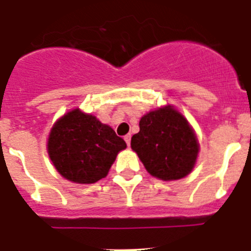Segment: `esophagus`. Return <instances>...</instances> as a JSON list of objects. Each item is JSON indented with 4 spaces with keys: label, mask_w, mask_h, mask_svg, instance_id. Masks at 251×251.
Wrapping results in <instances>:
<instances>
[{
    "label": "esophagus",
    "mask_w": 251,
    "mask_h": 251,
    "mask_svg": "<svg viewBox=\"0 0 251 251\" xmlns=\"http://www.w3.org/2000/svg\"><path fill=\"white\" fill-rule=\"evenodd\" d=\"M130 138H132V135L130 134H127L126 137H124V141H126V143H127L128 147L130 146Z\"/></svg>",
    "instance_id": "1"
}]
</instances>
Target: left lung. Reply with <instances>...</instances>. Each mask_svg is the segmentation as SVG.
<instances>
[{
  "mask_svg": "<svg viewBox=\"0 0 251 251\" xmlns=\"http://www.w3.org/2000/svg\"><path fill=\"white\" fill-rule=\"evenodd\" d=\"M130 147L151 176L165 181L192 173L199 154L194 129L183 114L167 104L144 114Z\"/></svg>",
  "mask_w": 251,
  "mask_h": 251,
  "instance_id": "left-lung-1",
  "label": "left lung"
}]
</instances>
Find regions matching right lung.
<instances>
[{
  "instance_id": "add662e5",
  "label": "right lung",
  "mask_w": 251,
  "mask_h": 251,
  "mask_svg": "<svg viewBox=\"0 0 251 251\" xmlns=\"http://www.w3.org/2000/svg\"><path fill=\"white\" fill-rule=\"evenodd\" d=\"M126 142L112 128L79 108L54 122L47 141L50 162L59 174L77 184L105 178Z\"/></svg>"
}]
</instances>
